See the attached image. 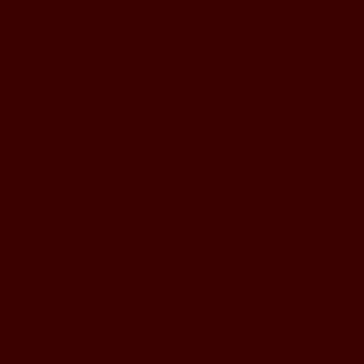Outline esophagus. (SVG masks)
I'll return each instance as SVG.
<instances>
[{"instance_id": "esophagus-1", "label": "esophagus", "mask_w": 364, "mask_h": 364, "mask_svg": "<svg viewBox=\"0 0 364 364\" xmlns=\"http://www.w3.org/2000/svg\"><path fill=\"white\" fill-rule=\"evenodd\" d=\"M184 223H186V218H184L183 215H177V217H176V224H177V225H183Z\"/></svg>"}]
</instances>
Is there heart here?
Segmentation results:
<instances>
[{
	"mask_svg": "<svg viewBox=\"0 0 364 364\" xmlns=\"http://www.w3.org/2000/svg\"><path fill=\"white\" fill-rule=\"evenodd\" d=\"M198 138L200 140L203 149L208 151V154H215L223 146V139L217 134V131L213 129V128L200 129L198 132Z\"/></svg>",
	"mask_w": 364,
	"mask_h": 364,
	"instance_id": "heart-1",
	"label": "heart"
}]
</instances>
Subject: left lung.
Wrapping results in <instances>:
<instances>
[{
  "mask_svg": "<svg viewBox=\"0 0 364 364\" xmlns=\"http://www.w3.org/2000/svg\"><path fill=\"white\" fill-rule=\"evenodd\" d=\"M226 135L232 169L218 200L233 230L225 236L205 224V240L195 258L213 287L242 299L258 294L284 272L304 214L287 159L248 127L230 125Z\"/></svg>",
  "mask_w": 364,
  "mask_h": 364,
  "instance_id": "8db88e82",
  "label": "left lung"
}]
</instances>
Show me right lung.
Returning <instances> with one entry per match:
<instances>
[{"label":"right lung","instance_id":"1","mask_svg":"<svg viewBox=\"0 0 364 364\" xmlns=\"http://www.w3.org/2000/svg\"><path fill=\"white\" fill-rule=\"evenodd\" d=\"M173 124L172 117L139 116L105 129L83 143L61 186L64 254L104 294H122L150 277L176 229L172 211L136 214L132 205Z\"/></svg>","mask_w":364,"mask_h":364}]
</instances>
